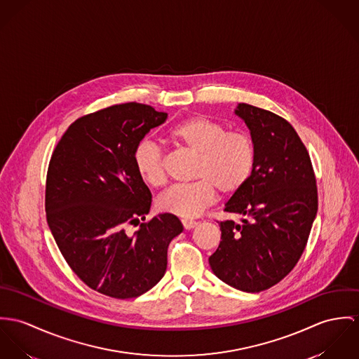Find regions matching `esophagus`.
<instances>
[{
    "label": "esophagus",
    "instance_id": "obj_1",
    "mask_svg": "<svg viewBox=\"0 0 359 359\" xmlns=\"http://www.w3.org/2000/svg\"><path fill=\"white\" fill-rule=\"evenodd\" d=\"M182 224H183V227L186 229V230H191V229H194L198 223L197 222H194V220H187V219H183L182 220Z\"/></svg>",
    "mask_w": 359,
    "mask_h": 359
}]
</instances>
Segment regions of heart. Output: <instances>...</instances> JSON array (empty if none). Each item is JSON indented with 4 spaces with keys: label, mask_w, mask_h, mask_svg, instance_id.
Wrapping results in <instances>:
<instances>
[{
    "label": "heart",
    "mask_w": 359,
    "mask_h": 359,
    "mask_svg": "<svg viewBox=\"0 0 359 359\" xmlns=\"http://www.w3.org/2000/svg\"><path fill=\"white\" fill-rule=\"evenodd\" d=\"M172 139L186 151L197 156L194 183L168 189L157 199L161 212L180 217H196L217 196H234L250 180L256 166V144L245 130L229 128L203 116L177 123ZM133 163L140 179L161 187L166 182L165 154L151 140L140 142L133 151Z\"/></svg>",
    "instance_id": "obj_1"
}]
</instances>
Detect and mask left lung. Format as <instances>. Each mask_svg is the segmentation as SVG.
I'll return each mask as SVG.
<instances>
[{"mask_svg": "<svg viewBox=\"0 0 359 359\" xmlns=\"http://www.w3.org/2000/svg\"><path fill=\"white\" fill-rule=\"evenodd\" d=\"M236 114L255 140L256 166L224 208L243 219L219 223L222 241L209 264L230 286L257 293L297 264L318 210V191L309 151L287 121L246 103Z\"/></svg>", "mask_w": 359, "mask_h": 359, "instance_id": "obj_1", "label": "left lung"}]
</instances>
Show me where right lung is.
Instances as JSON below:
<instances>
[{
	"label": "right lung",
	"instance_id": "right-lung-1",
	"mask_svg": "<svg viewBox=\"0 0 359 359\" xmlns=\"http://www.w3.org/2000/svg\"><path fill=\"white\" fill-rule=\"evenodd\" d=\"M166 113L130 102L74 121L49 161L45 187L48 226L76 276L114 297H137L163 277L168 246L183 231L162 213L146 220L151 193L135 169L133 151Z\"/></svg>",
	"mask_w": 359,
	"mask_h": 359
}]
</instances>
